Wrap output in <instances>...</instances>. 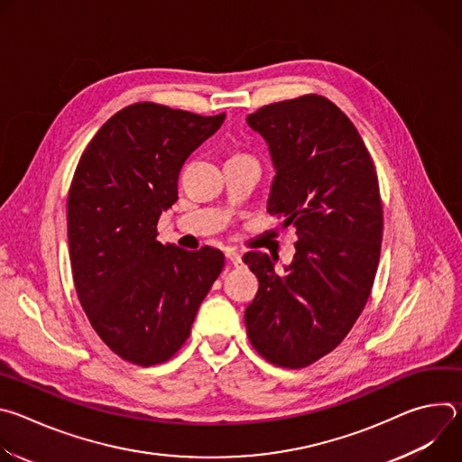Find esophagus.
I'll list each match as a JSON object with an SVG mask.
<instances>
[{
  "label": "esophagus",
  "instance_id": "esophagus-1",
  "mask_svg": "<svg viewBox=\"0 0 462 462\" xmlns=\"http://www.w3.org/2000/svg\"><path fill=\"white\" fill-rule=\"evenodd\" d=\"M225 255H226V259L232 263L234 267H241V265H243V259H241V254H239V252L228 248V250L225 252Z\"/></svg>",
  "mask_w": 462,
  "mask_h": 462
}]
</instances>
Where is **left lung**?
<instances>
[{
    "mask_svg": "<svg viewBox=\"0 0 462 462\" xmlns=\"http://www.w3.org/2000/svg\"><path fill=\"white\" fill-rule=\"evenodd\" d=\"M246 124L276 171L267 212L298 236L283 274L274 255H243L259 280L246 333L261 356L300 369L331 353L369 300L383 228L378 179L356 127L325 97L265 106Z\"/></svg>",
    "mask_w": 462,
    "mask_h": 462,
    "instance_id": "8db88e82",
    "label": "left lung"
}]
</instances>
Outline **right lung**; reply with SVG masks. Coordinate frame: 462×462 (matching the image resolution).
I'll return each mask as SVG.
<instances>
[{"instance_id": "obj_1", "label": "right lung", "mask_w": 462, "mask_h": 462, "mask_svg": "<svg viewBox=\"0 0 462 462\" xmlns=\"http://www.w3.org/2000/svg\"><path fill=\"white\" fill-rule=\"evenodd\" d=\"M223 120L139 102L115 113L79 161L68 197L77 294L97 335L131 364L155 365L182 347L225 267L217 248L157 241L184 161Z\"/></svg>"}]
</instances>
